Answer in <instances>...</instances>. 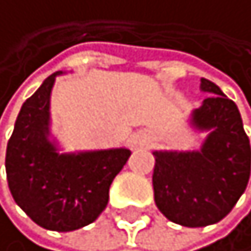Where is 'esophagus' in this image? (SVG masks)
I'll use <instances>...</instances> for the list:
<instances>
[{
	"label": "esophagus",
	"instance_id": "1",
	"mask_svg": "<svg viewBox=\"0 0 251 251\" xmlns=\"http://www.w3.org/2000/svg\"><path fill=\"white\" fill-rule=\"evenodd\" d=\"M147 142H148V135H147V132H137V133H133L132 135V147H143V145H147Z\"/></svg>",
	"mask_w": 251,
	"mask_h": 251
}]
</instances>
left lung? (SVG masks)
<instances>
[{
  "label": "left lung",
  "instance_id": "8db88e82",
  "mask_svg": "<svg viewBox=\"0 0 251 251\" xmlns=\"http://www.w3.org/2000/svg\"><path fill=\"white\" fill-rule=\"evenodd\" d=\"M211 93L192 111L193 129L208 132L197 151H153L154 203L169 221L185 227L216 224L230 213L250 179V140L237 104L216 83L201 78Z\"/></svg>",
  "mask_w": 251,
  "mask_h": 251
}]
</instances>
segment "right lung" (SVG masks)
I'll return each mask as SVG.
<instances>
[{
  "label": "right lung",
  "instance_id": "add662e5",
  "mask_svg": "<svg viewBox=\"0 0 251 251\" xmlns=\"http://www.w3.org/2000/svg\"><path fill=\"white\" fill-rule=\"evenodd\" d=\"M54 72L22 104L6 148L11 195L33 223L69 232L93 223L109 200V187L130 156L127 148L59 153L50 140V95Z\"/></svg>",
  "mask_w": 251,
  "mask_h": 251
}]
</instances>
